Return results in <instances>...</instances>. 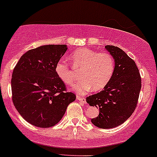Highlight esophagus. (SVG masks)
Listing matches in <instances>:
<instances>
[{"instance_id":"34e87169","label":"esophagus","mask_w":157,"mask_h":157,"mask_svg":"<svg viewBox=\"0 0 157 157\" xmlns=\"http://www.w3.org/2000/svg\"><path fill=\"white\" fill-rule=\"evenodd\" d=\"M77 99L78 100V101H81V102H82V103H84V104L86 103V98H83V97H82V96L78 95L77 96Z\"/></svg>"}]
</instances>
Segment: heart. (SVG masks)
<instances>
[{
	"instance_id": "obj_1",
	"label": "heart",
	"mask_w": 157,
	"mask_h": 157,
	"mask_svg": "<svg viewBox=\"0 0 157 157\" xmlns=\"http://www.w3.org/2000/svg\"><path fill=\"white\" fill-rule=\"evenodd\" d=\"M70 57L74 68L81 71L82 78L75 86L78 94H86L92 87L96 91L101 90L106 86L114 75L116 62L109 52H99L82 48L75 51ZM56 72L65 84L74 86L77 73L68 63L59 60L56 65Z\"/></svg>"
}]
</instances>
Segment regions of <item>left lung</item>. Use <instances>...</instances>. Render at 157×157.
I'll list each match as a JSON object with an SVG mask.
<instances>
[{"instance_id":"1","label":"left lung","mask_w":157,"mask_h":157,"mask_svg":"<svg viewBox=\"0 0 157 157\" xmlns=\"http://www.w3.org/2000/svg\"><path fill=\"white\" fill-rule=\"evenodd\" d=\"M116 62L114 75L101 92L86 98V102L100 109L93 124L102 129L114 128L130 117L138 102L141 78L134 59L119 47L106 45Z\"/></svg>"}]
</instances>
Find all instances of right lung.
<instances>
[{
	"instance_id": "obj_1",
	"label": "right lung",
	"mask_w": 157,
	"mask_h": 157,
	"mask_svg": "<svg viewBox=\"0 0 157 157\" xmlns=\"http://www.w3.org/2000/svg\"><path fill=\"white\" fill-rule=\"evenodd\" d=\"M67 51L65 45H47L27 51L14 67L12 101L22 117L41 128L57 124L76 95L67 90L56 65Z\"/></svg>"
}]
</instances>
